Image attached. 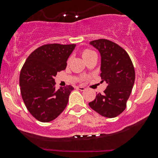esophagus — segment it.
<instances>
[{"label": "esophagus", "mask_w": 158, "mask_h": 158, "mask_svg": "<svg viewBox=\"0 0 158 158\" xmlns=\"http://www.w3.org/2000/svg\"><path fill=\"white\" fill-rule=\"evenodd\" d=\"M77 89H79V90L80 91H84L85 90V88H84V87H82V86H78Z\"/></svg>", "instance_id": "1"}]
</instances>
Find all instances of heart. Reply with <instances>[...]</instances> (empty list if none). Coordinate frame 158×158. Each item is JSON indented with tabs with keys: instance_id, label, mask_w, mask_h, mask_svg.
<instances>
[{
	"instance_id": "1",
	"label": "heart",
	"mask_w": 158,
	"mask_h": 158,
	"mask_svg": "<svg viewBox=\"0 0 158 158\" xmlns=\"http://www.w3.org/2000/svg\"><path fill=\"white\" fill-rule=\"evenodd\" d=\"M93 53H95V52L92 50H91V49H84L82 52V58H83V60H85V58H87V57H89V56L92 55V54H93Z\"/></svg>"
}]
</instances>
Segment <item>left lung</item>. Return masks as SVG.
Segmentation results:
<instances>
[{"label":"left lung","instance_id":"8db88e82","mask_svg":"<svg viewBox=\"0 0 158 158\" xmlns=\"http://www.w3.org/2000/svg\"><path fill=\"white\" fill-rule=\"evenodd\" d=\"M89 44L99 52L100 76L108 85L104 93H98L89 105L102 116L114 118L126 108L135 83V68L126 51L118 44L106 39L92 40Z\"/></svg>","mask_w":158,"mask_h":158}]
</instances>
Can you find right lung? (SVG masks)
Wrapping results in <instances>:
<instances>
[{"label":"right lung","mask_w":158,"mask_h":158,"mask_svg":"<svg viewBox=\"0 0 158 158\" xmlns=\"http://www.w3.org/2000/svg\"><path fill=\"white\" fill-rule=\"evenodd\" d=\"M76 44H46L28 56L20 74L22 98L30 114L38 121L49 122L66 109L71 85L56 90L54 77L66 69Z\"/></svg>","instance_id":"add662e5"}]
</instances>
